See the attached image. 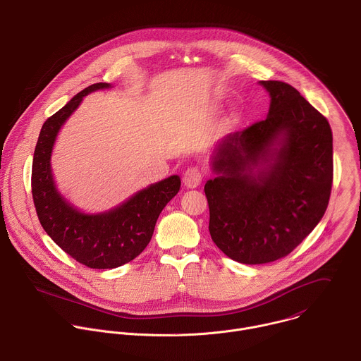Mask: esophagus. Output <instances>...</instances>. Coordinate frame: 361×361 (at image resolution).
Segmentation results:
<instances>
[{
  "instance_id": "34e87169",
  "label": "esophagus",
  "mask_w": 361,
  "mask_h": 361,
  "mask_svg": "<svg viewBox=\"0 0 361 361\" xmlns=\"http://www.w3.org/2000/svg\"><path fill=\"white\" fill-rule=\"evenodd\" d=\"M201 181H202V173L197 166L188 167L183 174V183L187 188H195L201 184Z\"/></svg>"
}]
</instances>
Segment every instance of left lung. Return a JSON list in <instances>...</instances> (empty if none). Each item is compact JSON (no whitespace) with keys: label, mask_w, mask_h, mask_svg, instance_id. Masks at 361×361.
Returning a JSON list of instances; mask_svg holds the SVG:
<instances>
[{"label":"left lung","mask_w":361,"mask_h":361,"mask_svg":"<svg viewBox=\"0 0 361 361\" xmlns=\"http://www.w3.org/2000/svg\"><path fill=\"white\" fill-rule=\"evenodd\" d=\"M260 84L271 98L267 118L218 145V176L204 187L214 243L243 264L290 255L322 219L334 183L328 119L293 85Z\"/></svg>","instance_id":"obj_1"}]
</instances>
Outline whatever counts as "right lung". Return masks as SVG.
<instances>
[{"instance_id":"right-lung-1","label":"right lung","mask_w":361,"mask_h":361,"mask_svg":"<svg viewBox=\"0 0 361 361\" xmlns=\"http://www.w3.org/2000/svg\"><path fill=\"white\" fill-rule=\"evenodd\" d=\"M109 87L108 82L92 84L47 118L32 163V197L40 225L61 250L90 269H115L137 257L149 245L160 212L181 185L178 176H170L136 192L122 205L97 215L80 212L56 190L50 156L61 125L84 95Z\"/></svg>"}]
</instances>
